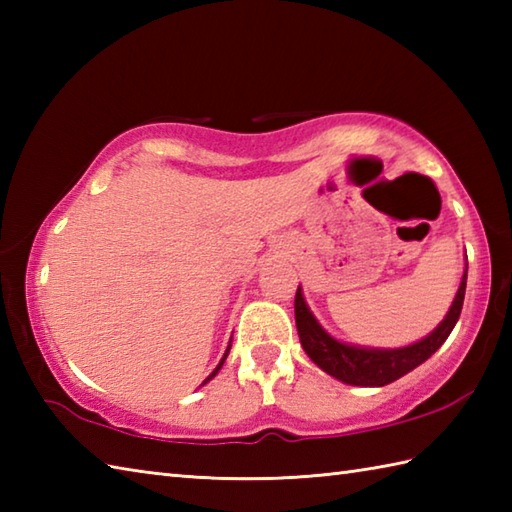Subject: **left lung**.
I'll return each instance as SVG.
<instances>
[{
  "instance_id": "8db88e82",
  "label": "left lung",
  "mask_w": 512,
  "mask_h": 512,
  "mask_svg": "<svg viewBox=\"0 0 512 512\" xmlns=\"http://www.w3.org/2000/svg\"><path fill=\"white\" fill-rule=\"evenodd\" d=\"M466 270H469V266L464 268L462 284L458 295L453 299V306L447 314V319H444L427 339L400 347V350H367V347L345 345L332 339V336L317 323V319L312 317L306 301H303L301 288H297L295 321L303 350H306V354L323 369V372L343 380L347 385L383 387L394 383L400 376H405L411 369L422 365L431 354H436L440 350V345L449 339V334L455 328V323H458L462 312L466 292Z\"/></svg>"
}]
</instances>
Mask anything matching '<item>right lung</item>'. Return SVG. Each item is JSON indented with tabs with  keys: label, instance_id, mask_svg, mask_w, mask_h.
I'll use <instances>...</instances> for the list:
<instances>
[{
	"label": "right lung",
	"instance_id": "obj_1",
	"mask_svg": "<svg viewBox=\"0 0 512 512\" xmlns=\"http://www.w3.org/2000/svg\"><path fill=\"white\" fill-rule=\"evenodd\" d=\"M228 350H231V347H228ZM228 350H226V354H224V358H222V361H220V365H217V367H215V369H213V374H211V376H209V378H206V380H204V383H209V380H211V378H213V376H215V374H217V372H220V367H222V365H224V361H226V356H228Z\"/></svg>",
	"mask_w": 512,
	"mask_h": 512
}]
</instances>
